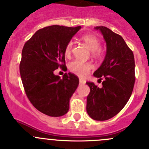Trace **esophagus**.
<instances>
[{
    "instance_id": "1",
    "label": "esophagus",
    "mask_w": 149,
    "mask_h": 149,
    "mask_svg": "<svg viewBox=\"0 0 149 149\" xmlns=\"http://www.w3.org/2000/svg\"><path fill=\"white\" fill-rule=\"evenodd\" d=\"M79 83L80 84H85V80H83V79H79Z\"/></svg>"
}]
</instances>
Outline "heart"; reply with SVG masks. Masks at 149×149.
<instances>
[{"label":"heart","instance_id":"obj_1","mask_svg":"<svg viewBox=\"0 0 149 149\" xmlns=\"http://www.w3.org/2000/svg\"><path fill=\"white\" fill-rule=\"evenodd\" d=\"M82 40L85 45L88 47L89 49L93 52V54L95 55H99L100 54V50L99 49L100 46L99 39L94 35L88 34L82 37ZM73 48V41H69L64 49V54L66 56H69L72 52ZM92 68V64L89 62H83L79 60H75L70 62L69 64V69L71 72L78 75L81 77H85L88 74L89 71Z\"/></svg>","mask_w":149,"mask_h":149}]
</instances>
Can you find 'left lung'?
<instances>
[{"mask_svg": "<svg viewBox=\"0 0 149 149\" xmlns=\"http://www.w3.org/2000/svg\"><path fill=\"white\" fill-rule=\"evenodd\" d=\"M107 43V54L94 76L101 81V88L87 82L90 93L87 97L88 116L96 121H106L116 116L131 96L135 83L134 53L124 39L107 27L97 26Z\"/></svg>", "mask_w": 149, "mask_h": 149, "instance_id": "obj_1", "label": "left lung"}]
</instances>
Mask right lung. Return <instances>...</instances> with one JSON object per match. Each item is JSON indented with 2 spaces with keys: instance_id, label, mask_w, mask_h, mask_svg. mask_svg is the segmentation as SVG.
I'll return each mask as SVG.
<instances>
[{
  "instance_id": "1",
  "label": "right lung",
  "mask_w": 149,
  "mask_h": 149,
  "mask_svg": "<svg viewBox=\"0 0 149 149\" xmlns=\"http://www.w3.org/2000/svg\"><path fill=\"white\" fill-rule=\"evenodd\" d=\"M80 28L45 27L38 30L22 49L19 70L25 94L37 110L49 116L65 115L70 99L78 87L76 75L64 73L61 79L54 71L58 67L67 68L64 49Z\"/></svg>"
}]
</instances>
